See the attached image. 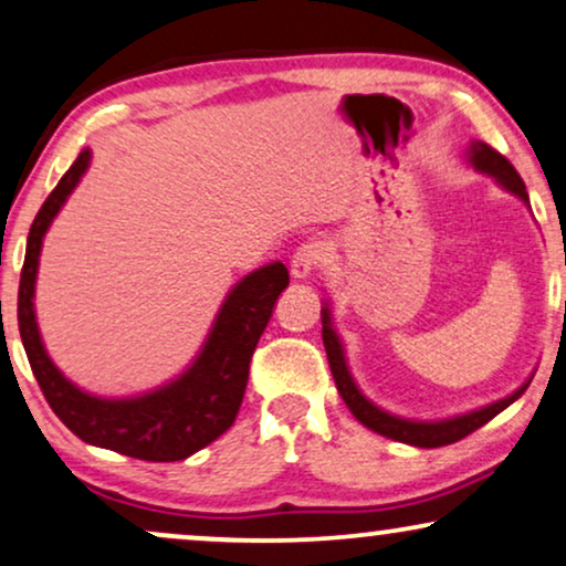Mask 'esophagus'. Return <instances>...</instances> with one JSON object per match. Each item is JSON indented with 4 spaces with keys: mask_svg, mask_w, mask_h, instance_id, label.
Returning <instances> with one entry per match:
<instances>
[{
    "mask_svg": "<svg viewBox=\"0 0 566 566\" xmlns=\"http://www.w3.org/2000/svg\"><path fill=\"white\" fill-rule=\"evenodd\" d=\"M325 260V243L323 241H306L291 256V277L294 281H306Z\"/></svg>",
    "mask_w": 566,
    "mask_h": 566,
    "instance_id": "34e87169",
    "label": "esophagus"
}]
</instances>
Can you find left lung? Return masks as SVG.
I'll list each match as a JSON object with an SVG mask.
<instances>
[{"mask_svg":"<svg viewBox=\"0 0 566 566\" xmlns=\"http://www.w3.org/2000/svg\"><path fill=\"white\" fill-rule=\"evenodd\" d=\"M464 159L467 165H472L478 172H483V176H491L501 188H504V191L514 193L522 205L530 207L525 184H522V178L517 176V170H514L512 163H509L506 157H501L496 149H491V146L475 138V142H470V146L464 149ZM323 304H325L323 312H319V315H323V344L327 354V365H331L333 380H336L340 399L346 401V407L352 409V415L357 417L365 428L378 432V436L417 446V449H438V446L457 443L462 441L464 436H470V432L483 428L485 422H491L499 411H504L509 407V403L517 401L527 390L530 380H533V375H530L517 390H512V394L504 396V399L485 403V407L480 409L464 411V415L446 417V420H409V417H399L394 415V411H386L382 407H378V403H373L365 394H361L357 380H354L352 369H348L344 340H340L336 325H333L331 302H323Z\"/></svg>","mask_w":566,"mask_h":566,"instance_id":"1","label":"left lung"}]
</instances>
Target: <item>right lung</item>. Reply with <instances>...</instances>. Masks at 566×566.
I'll return each mask as SVG.
<instances>
[{"mask_svg": "<svg viewBox=\"0 0 566 566\" xmlns=\"http://www.w3.org/2000/svg\"><path fill=\"white\" fill-rule=\"evenodd\" d=\"M88 165L91 149H83L41 205L28 233L18 291L20 338L49 407L81 441L144 462H178L218 441L233 424L247 390L251 354L289 285V270L283 262H270L241 277L220 304L199 354L172 380L120 399L88 394L65 378L46 354L33 304L44 235Z\"/></svg>", "mask_w": 566, "mask_h": 566, "instance_id": "obj_1", "label": "right lung"}]
</instances>
